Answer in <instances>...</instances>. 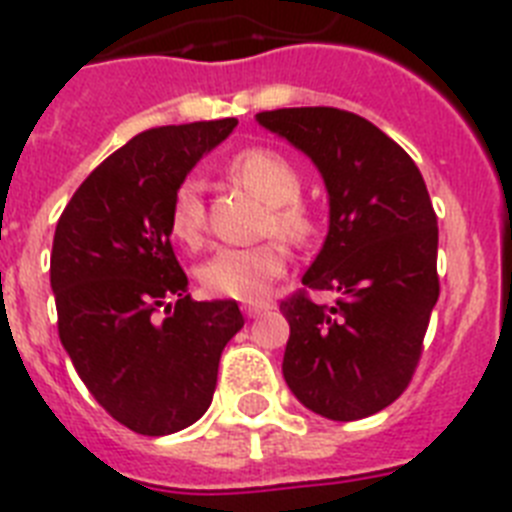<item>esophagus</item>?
I'll return each instance as SVG.
<instances>
[{
    "label": "esophagus",
    "instance_id": "1",
    "mask_svg": "<svg viewBox=\"0 0 512 512\" xmlns=\"http://www.w3.org/2000/svg\"><path fill=\"white\" fill-rule=\"evenodd\" d=\"M270 304H265V301H257V304H244V314L247 317H260L262 311H268Z\"/></svg>",
    "mask_w": 512,
    "mask_h": 512
}]
</instances>
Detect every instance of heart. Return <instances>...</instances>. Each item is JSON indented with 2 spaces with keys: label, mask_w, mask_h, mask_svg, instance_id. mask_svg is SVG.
Listing matches in <instances>:
<instances>
[{
  "label": "heart",
  "mask_w": 512,
  "mask_h": 512,
  "mask_svg": "<svg viewBox=\"0 0 512 512\" xmlns=\"http://www.w3.org/2000/svg\"><path fill=\"white\" fill-rule=\"evenodd\" d=\"M229 177L270 206L265 229L286 242H304L314 229L309 208L301 203V177L283 154L273 149H244L226 167ZM170 234L177 242L198 247L206 234V206L201 185L182 180L172 193ZM286 270V255L278 242L257 247H226L208 257L198 270V281L211 296L237 301L265 299Z\"/></svg>",
  "instance_id": "heart-1"
}]
</instances>
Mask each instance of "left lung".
<instances>
[{
    "label": "left lung",
    "mask_w": 512,
    "mask_h": 512,
    "mask_svg": "<svg viewBox=\"0 0 512 512\" xmlns=\"http://www.w3.org/2000/svg\"><path fill=\"white\" fill-rule=\"evenodd\" d=\"M257 123L301 149L322 172L330 231L296 293L283 376L304 407L330 420L376 415L407 389L441 283L438 219L417 164L361 115L281 108ZM309 290H332V307Z\"/></svg>",
    "instance_id": "obj_1"
}]
</instances>
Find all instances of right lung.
I'll return each instance as SVG.
<instances>
[{
	"label": "right lung",
	"instance_id": "add662e5",
	"mask_svg": "<svg viewBox=\"0 0 512 512\" xmlns=\"http://www.w3.org/2000/svg\"><path fill=\"white\" fill-rule=\"evenodd\" d=\"M237 118L133 136L79 185L51 252L59 337L102 410L141 435L201 420L221 350L244 327L237 301H193L170 244V203Z\"/></svg>",
	"mask_w": 512,
	"mask_h": 512
}]
</instances>
